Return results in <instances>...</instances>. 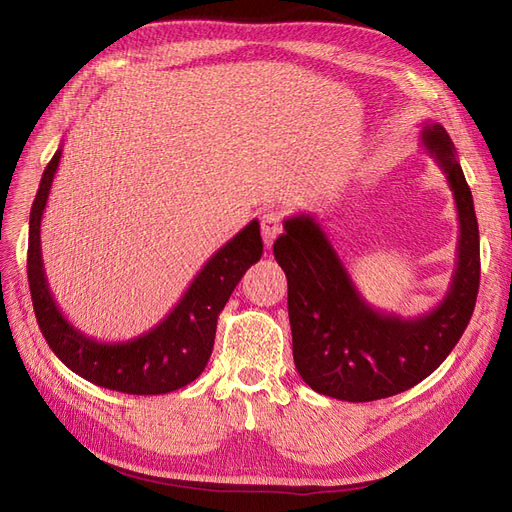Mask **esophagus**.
Here are the masks:
<instances>
[{
    "instance_id": "34e87169",
    "label": "esophagus",
    "mask_w": 512,
    "mask_h": 512,
    "mask_svg": "<svg viewBox=\"0 0 512 512\" xmlns=\"http://www.w3.org/2000/svg\"><path fill=\"white\" fill-rule=\"evenodd\" d=\"M260 230H262V241H265L267 250H271V245L275 237L282 232V215L277 211H265L260 215Z\"/></svg>"
}]
</instances>
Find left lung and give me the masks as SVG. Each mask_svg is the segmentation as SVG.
Instances as JSON below:
<instances>
[{
    "label": "left lung",
    "instance_id": "left-lung-1",
    "mask_svg": "<svg viewBox=\"0 0 512 512\" xmlns=\"http://www.w3.org/2000/svg\"><path fill=\"white\" fill-rule=\"evenodd\" d=\"M421 147L444 173L459 218L453 280L431 312L401 318L367 303L314 215H292L273 243L288 280L294 365L320 395L374 401L412 389L442 365L472 318L480 282L472 192L440 123L425 121Z\"/></svg>",
    "mask_w": 512,
    "mask_h": 512
}]
</instances>
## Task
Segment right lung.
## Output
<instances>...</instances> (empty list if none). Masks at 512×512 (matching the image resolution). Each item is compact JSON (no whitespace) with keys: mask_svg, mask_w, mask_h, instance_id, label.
Listing matches in <instances>:
<instances>
[{"mask_svg":"<svg viewBox=\"0 0 512 512\" xmlns=\"http://www.w3.org/2000/svg\"><path fill=\"white\" fill-rule=\"evenodd\" d=\"M59 158L61 147L44 168L29 213L27 277L46 344L74 374L102 389L128 395H164L194 382L207 367L220 312L243 273L262 256L258 220H252L205 262L179 303L156 327L128 342H98L61 314L44 275L40 224Z\"/></svg>","mask_w":512,"mask_h":512,"instance_id":"obj_1","label":"right lung"}]
</instances>
